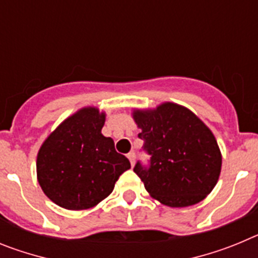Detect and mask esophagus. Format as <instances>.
Listing matches in <instances>:
<instances>
[{"instance_id": "34e87169", "label": "esophagus", "mask_w": 258, "mask_h": 258, "mask_svg": "<svg viewBox=\"0 0 258 258\" xmlns=\"http://www.w3.org/2000/svg\"><path fill=\"white\" fill-rule=\"evenodd\" d=\"M127 159H129L132 166H133L134 163H136V154H134V152H129V154H127Z\"/></svg>"}]
</instances>
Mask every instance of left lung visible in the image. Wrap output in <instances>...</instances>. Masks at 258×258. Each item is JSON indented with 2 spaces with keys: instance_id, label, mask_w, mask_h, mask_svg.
<instances>
[{
  "instance_id": "1",
  "label": "left lung",
  "mask_w": 258,
  "mask_h": 258,
  "mask_svg": "<svg viewBox=\"0 0 258 258\" xmlns=\"http://www.w3.org/2000/svg\"><path fill=\"white\" fill-rule=\"evenodd\" d=\"M133 118L151 155L134 172L154 199L172 208L198 204L218 181L222 155L208 126L192 111L172 102L152 109H134Z\"/></svg>"
}]
</instances>
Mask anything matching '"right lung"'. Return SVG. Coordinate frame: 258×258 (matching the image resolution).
I'll return each instance as SVG.
<instances>
[{"label":"right lung","mask_w":258,"mask_h":258,"mask_svg":"<svg viewBox=\"0 0 258 258\" xmlns=\"http://www.w3.org/2000/svg\"><path fill=\"white\" fill-rule=\"evenodd\" d=\"M106 113L84 107L67 117L38 150L37 179L51 202L70 211L93 208L112 192L131 163L102 134Z\"/></svg>","instance_id":"right-lung-1"}]
</instances>
